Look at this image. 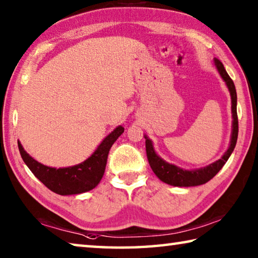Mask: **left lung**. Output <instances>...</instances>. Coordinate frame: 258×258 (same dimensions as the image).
I'll return each instance as SVG.
<instances>
[{
	"mask_svg": "<svg viewBox=\"0 0 258 258\" xmlns=\"http://www.w3.org/2000/svg\"><path fill=\"white\" fill-rule=\"evenodd\" d=\"M214 63L217 68L218 73H220L221 77L223 78L226 86L230 91L231 95V109H232V134H231V141L228 150L225 151V154L222 156L221 159L216 160L215 163L206 166L204 168L199 169H192V171H187V169H183L177 167V166L173 164H168L167 161L161 159L160 157L156 154L152 146V142L150 139H148L147 135H145L146 139V150H147V157L148 161L152 171L159 178L160 181L167 183L169 185L174 186H196V185H202L208 182L209 180L216 175L220 172V169L223 167L224 164L228 161L229 157L232 154L234 150L235 143H237L238 139V115H237V92H235V86L233 81L231 80V77L228 75L223 63L221 62L218 59H214Z\"/></svg>",
	"mask_w": 258,
	"mask_h": 258,
	"instance_id": "left-lung-1",
	"label": "left lung"
}]
</instances>
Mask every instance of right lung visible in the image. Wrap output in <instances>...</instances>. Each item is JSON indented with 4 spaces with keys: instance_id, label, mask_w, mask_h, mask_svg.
<instances>
[{
    "instance_id": "add662e5",
    "label": "right lung",
    "mask_w": 258,
    "mask_h": 258,
    "mask_svg": "<svg viewBox=\"0 0 258 258\" xmlns=\"http://www.w3.org/2000/svg\"><path fill=\"white\" fill-rule=\"evenodd\" d=\"M123 132V126L116 127L108 137L104 138L91 157L83 163L71 167H49L32 158L24 150L19 141L18 148L25 164L47 189L61 196L78 195L92 190L99 184L106 169L109 150Z\"/></svg>"
}]
</instances>
